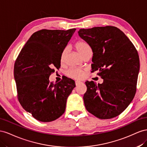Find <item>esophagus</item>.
Returning a JSON list of instances; mask_svg holds the SVG:
<instances>
[{
  "label": "esophagus",
  "instance_id": "obj_1",
  "mask_svg": "<svg viewBox=\"0 0 147 147\" xmlns=\"http://www.w3.org/2000/svg\"><path fill=\"white\" fill-rule=\"evenodd\" d=\"M82 82H81V81H76V86H78V85L80 84H82Z\"/></svg>",
  "mask_w": 147,
  "mask_h": 147
}]
</instances>
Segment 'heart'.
<instances>
[{"label":"heart","instance_id":"heart-1","mask_svg":"<svg viewBox=\"0 0 147 147\" xmlns=\"http://www.w3.org/2000/svg\"><path fill=\"white\" fill-rule=\"evenodd\" d=\"M75 47L83 57L86 53L91 50L90 46L87 43L83 40H78L75 44ZM68 48L66 47L63 50L60 56V62L63 63L65 61L66 56L68 53ZM85 69L81 68H71L66 71V75L69 78L75 79H81L85 75Z\"/></svg>","mask_w":147,"mask_h":147}]
</instances>
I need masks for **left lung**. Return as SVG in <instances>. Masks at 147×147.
I'll return each mask as SVG.
<instances>
[{
  "mask_svg": "<svg viewBox=\"0 0 147 147\" xmlns=\"http://www.w3.org/2000/svg\"><path fill=\"white\" fill-rule=\"evenodd\" d=\"M78 34L93 52L92 72L103 79L98 85L86 82L83 99L86 110L101 119L123 113L136 93L140 62L132 42L115 26L81 29Z\"/></svg>",
  "mask_w": 147,
  "mask_h": 147,
  "instance_id": "8db88e82",
  "label": "left lung"
}]
</instances>
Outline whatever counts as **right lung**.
Returning a JSON list of instances; mask_svg holds the SVG:
<instances>
[{"label": "right lung", "instance_id": "obj_1", "mask_svg": "<svg viewBox=\"0 0 147 147\" xmlns=\"http://www.w3.org/2000/svg\"><path fill=\"white\" fill-rule=\"evenodd\" d=\"M76 29H41L33 33L21 50L14 65L17 97L33 118L51 122L63 114L66 100L76 86L65 78L54 84L49 76L60 68L63 50Z\"/></svg>", "mask_w": 147, "mask_h": 147}]
</instances>
